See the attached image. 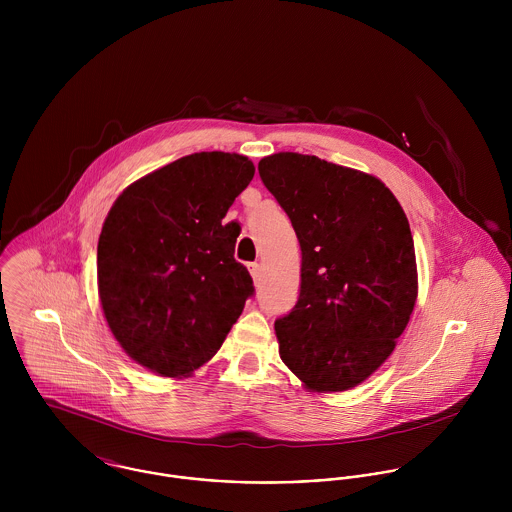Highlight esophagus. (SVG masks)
<instances>
[{
	"mask_svg": "<svg viewBox=\"0 0 512 512\" xmlns=\"http://www.w3.org/2000/svg\"><path fill=\"white\" fill-rule=\"evenodd\" d=\"M248 270H250L252 280L258 284V282H260V264H256V262H254V264H250V266H248Z\"/></svg>",
	"mask_w": 512,
	"mask_h": 512,
	"instance_id": "esophagus-1",
	"label": "esophagus"
}]
</instances>
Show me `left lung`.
I'll use <instances>...</instances> for the list:
<instances>
[{"label": "left lung", "instance_id": "left-lung-1", "mask_svg": "<svg viewBox=\"0 0 512 512\" xmlns=\"http://www.w3.org/2000/svg\"><path fill=\"white\" fill-rule=\"evenodd\" d=\"M258 171L301 248L299 299L274 325L280 357L309 392L355 388L392 355L416 305L408 219L380 179L315 155L280 151Z\"/></svg>", "mask_w": 512, "mask_h": 512}]
</instances>
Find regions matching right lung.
Segmentation results:
<instances>
[{"instance_id": "obj_1", "label": "right lung", "mask_w": 512, "mask_h": 512, "mask_svg": "<svg viewBox=\"0 0 512 512\" xmlns=\"http://www.w3.org/2000/svg\"><path fill=\"white\" fill-rule=\"evenodd\" d=\"M246 155H185L128 185L98 238V297L124 353L183 378L207 365L254 292L222 224L254 177Z\"/></svg>"}]
</instances>
